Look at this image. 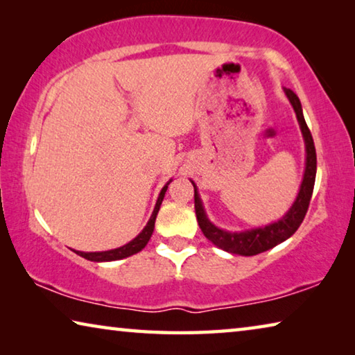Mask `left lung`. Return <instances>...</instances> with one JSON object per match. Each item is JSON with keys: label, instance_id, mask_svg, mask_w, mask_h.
<instances>
[{"label": "left lung", "instance_id": "obj_1", "mask_svg": "<svg viewBox=\"0 0 355 355\" xmlns=\"http://www.w3.org/2000/svg\"><path fill=\"white\" fill-rule=\"evenodd\" d=\"M284 92L286 98L290 100L294 112H296L300 133H302L304 142H305V171L304 178L300 183V188L297 192L296 200L293 202L291 208L288 209L285 216H282L279 220L271 222V224L264 227L250 228V230L243 232H228L222 230V228L216 227L211 220L208 219L203 208L202 199L199 196V189H197L196 183L192 182L194 186V207H196V216L197 222L202 228L203 235H205L209 241H211L216 248H219L230 254L243 255V257H252L261 252H266L269 249L275 248V245L286 241L288 238L294 235V232L297 230L299 225L302 224L307 213L311 194H313V186L316 178V150L313 144V137H311L310 130L305 123L304 114H302V105L297 98V95L294 94L291 89L284 87Z\"/></svg>", "mask_w": 355, "mask_h": 355}]
</instances>
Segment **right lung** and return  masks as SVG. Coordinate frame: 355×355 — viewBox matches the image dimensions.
<instances>
[{
  "instance_id": "1",
  "label": "right lung",
  "mask_w": 355,
  "mask_h": 355,
  "mask_svg": "<svg viewBox=\"0 0 355 355\" xmlns=\"http://www.w3.org/2000/svg\"><path fill=\"white\" fill-rule=\"evenodd\" d=\"M171 182H172V180H169V182L164 184V188L161 189L159 196H158V200H156V205L153 208L152 216H150L147 225L144 227V230L135 239H131L130 243H127L125 245H122V248H117V249L103 250V252H81V250H75L76 254L80 255V257H83V258H86V260L101 263V261L122 260V258H127V257H131V255L137 254V252H141L147 245L150 236H152L153 228H155L156 214H158V211H159V207H161V203H163L164 194H166V191H167V186H169Z\"/></svg>"
}]
</instances>
